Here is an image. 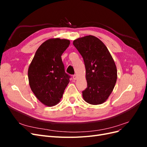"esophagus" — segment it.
<instances>
[{"mask_svg": "<svg viewBox=\"0 0 147 147\" xmlns=\"http://www.w3.org/2000/svg\"><path fill=\"white\" fill-rule=\"evenodd\" d=\"M73 79L74 80H77V75H73Z\"/></svg>", "mask_w": 147, "mask_h": 147, "instance_id": "obj_1", "label": "esophagus"}]
</instances>
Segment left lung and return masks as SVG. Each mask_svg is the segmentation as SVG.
Masks as SVG:
<instances>
[{"mask_svg": "<svg viewBox=\"0 0 147 147\" xmlns=\"http://www.w3.org/2000/svg\"><path fill=\"white\" fill-rule=\"evenodd\" d=\"M82 56L86 68L87 88L83 99L91 105L103 104L113 91L117 80V69L113 57L100 39L86 35L74 40Z\"/></svg>", "mask_w": 147, "mask_h": 147, "instance_id": "left-lung-1", "label": "left lung"}]
</instances>
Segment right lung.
Segmentation results:
<instances>
[{
  "instance_id": "1",
  "label": "right lung",
  "mask_w": 147,
  "mask_h": 147,
  "mask_svg": "<svg viewBox=\"0 0 147 147\" xmlns=\"http://www.w3.org/2000/svg\"><path fill=\"white\" fill-rule=\"evenodd\" d=\"M70 40L50 38L38 47L28 69L31 90L43 104L56 105L60 102L70 76L65 72L61 56Z\"/></svg>"
}]
</instances>
